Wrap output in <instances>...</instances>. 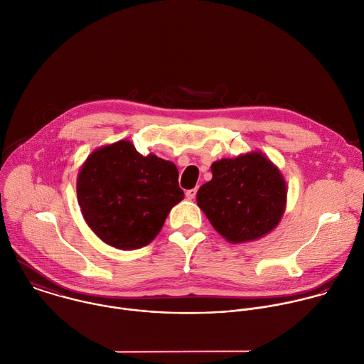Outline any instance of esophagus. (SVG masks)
Returning a JSON list of instances; mask_svg holds the SVG:
<instances>
[{"mask_svg": "<svg viewBox=\"0 0 364 364\" xmlns=\"http://www.w3.org/2000/svg\"><path fill=\"white\" fill-rule=\"evenodd\" d=\"M196 196H197V188H191V190H187V191H186V197H187L188 200H194Z\"/></svg>", "mask_w": 364, "mask_h": 364, "instance_id": "esophagus-1", "label": "esophagus"}]
</instances>
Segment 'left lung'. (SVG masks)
Listing matches in <instances>:
<instances>
[{"instance_id":"8db88e82","label":"left lung","mask_w":364,"mask_h":364,"mask_svg":"<svg viewBox=\"0 0 364 364\" xmlns=\"http://www.w3.org/2000/svg\"><path fill=\"white\" fill-rule=\"evenodd\" d=\"M213 178L197 193V204L230 242H247L271 232L287 203L279 170L261 153L223 159L211 166Z\"/></svg>"}]
</instances>
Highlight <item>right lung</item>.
I'll use <instances>...</instances> for the list:
<instances>
[{"label": "right lung", "mask_w": 364, "mask_h": 364, "mask_svg": "<svg viewBox=\"0 0 364 364\" xmlns=\"http://www.w3.org/2000/svg\"><path fill=\"white\" fill-rule=\"evenodd\" d=\"M85 221L106 244L136 250L160 232L170 210L184 198L178 170L154 154L141 156L130 141L93 151L76 184Z\"/></svg>", "instance_id": "right-lung-1"}]
</instances>
